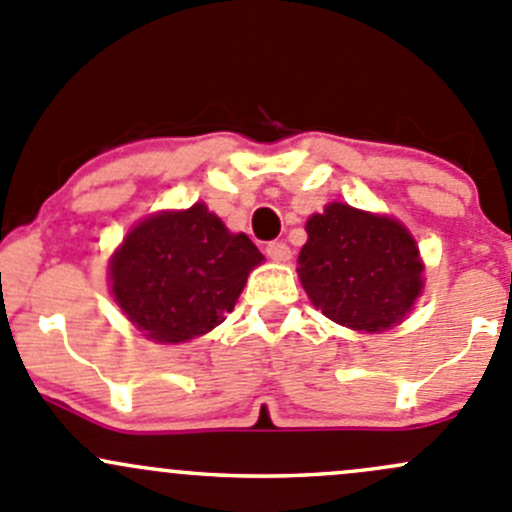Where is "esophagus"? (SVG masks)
Returning <instances> with one entry per match:
<instances>
[{
	"mask_svg": "<svg viewBox=\"0 0 512 512\" xmlns=\"http://www.w3.org/2000/svg\"><path fill=\"white\" fill-rule=\"evenodd\" d=\"M265 252L272 257V260H277V262H287L289 257H292V250H289L287 242H282V240L267 242Z\"/></svg>",
	"mask_w": 512,
	"mask_h": 512,
	"instance_id": "obj_1",
	"label": "esophagus"
}]
</instances>
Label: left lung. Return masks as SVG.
Returning a JSON list of instances; mask_svg holds the SVG:
<instances>
[{
  "label": "left lung",
  "mask_w": 512,
  "mask_h": 512,
  "mask_svg": "<svg viewBox=\"0 0 512 512\" xmlns=\"http://www.w3.org/2000/svg\"><path fill=\"white\" fill-rule=\"evenodd\" d=\"M297 275L324 317L356 332L404 322L423 289L416 240L399 220L329 203L307 220Z\"/></svg>",
  "instance_id": "left-lung-1"
}]
</instances>
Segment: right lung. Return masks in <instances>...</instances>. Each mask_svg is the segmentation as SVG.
<instances>
[{
  "label": "right lung",
  "mask_w": 512,
  "mask_h": 512,
  "mask_svg": "<svg viewBox=\"0 0 512 512\" xmlns=\"http://www.w3.org/2000/svg\"><path fill=\"white\" fill-rule=\"evenodd\" d=\"M262 260L245 232H230L208 205L195 203L133 227L113 252L108 280L143 337L180 344L223 322Z\"/></svg>",
  "instance_id": "add662e5"
}]
</instances>
